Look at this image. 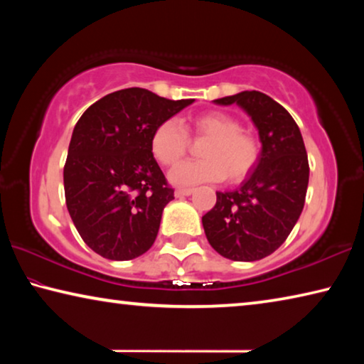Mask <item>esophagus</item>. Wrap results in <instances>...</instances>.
<instances>
[{
  "label": "esophagus",
  "mask_w": 364,
  "mask_h": 364,
  "mask_svg": "<svg viewBox=\"0 0 364 364\" xmlns=\"http://www.w3.org/2000/svg\"><path fill=\"white\" fill-rule=\"evenodd\" d=\"M193 193H194V189H191V188H178L175 191V196L176 197H184V196H191Z\"/></svg>",
  "instance_id": "34e87169"
}]
</instances>
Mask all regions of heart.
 <instances>
[{"label": "heart", "mask_w": 364, "mask_h": 364, "mask_svg": "<svg viewBox=\"0 0 364 364\" xmlns=\"http://www.w3.org/2000/svg\"><path fill=\"white\" fill-rule=\"evenodd\" d=\"M194 138H205L199 160L183 162L170 171L171 183L194 186L226 178L239 183L255 168L260 157V144L254 134L241 130V122L220 110L197 115L191 122ZM186 128L176 119L160 122L152 132L151 151L162 165H175L188 151Z\"/></svg>", "instance_id": "obj_1"}]
</instances>
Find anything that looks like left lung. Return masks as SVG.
Here are the masks:
<instances>
[{
    "label": "left lung",
    "mask_w": 364,
    "mask_h": 364,
    "mask_svg": "<svg viewBox=\"0 0 364 364\" xmlns=\"http://www.w3.org/2000/svg\"><path fill=\"white\" fill-rule=\"evenodd\" d=\"M237 104L258 130L262 152L255 168L234 191L217 193V204L202 217L212 247L234 262H255L281 247L305 205L308 157L292 115L260 91L215 100Z\"/></svg>",
    "instance_id": "left-lung-1"
}]
</instances>
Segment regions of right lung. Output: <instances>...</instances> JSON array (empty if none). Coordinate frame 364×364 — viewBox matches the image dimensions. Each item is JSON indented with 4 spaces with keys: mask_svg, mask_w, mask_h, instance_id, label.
<instances>
[{
    "mask_svg": "<svg viewBox=\"0 0 364 364\" xmlns=\"http://www.w3.org/2000/svg\"><path fill=\"white\" fill-rule=\"evenodd\" d=\"M193 102L127 88L80 117L64 165L65 204L96 254L123 262L152 247L164 208L175 197L154 159L151 136L160 122Z\"/></svg>",
    "mask_w": 364,
    "mask_h": 364,
    "instance_id": "obj_1",
    "label": "right lung"
}]
</instances>
